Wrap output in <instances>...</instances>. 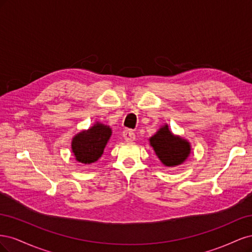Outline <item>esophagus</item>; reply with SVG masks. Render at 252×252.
<instances>
[{"label":"esophagus","mask_w":252,"mask_h":252,"mask_svg":"<svg viewBox=\"0 0 252 252\" xmlns=\"http://www.w3.org/2000/svg\"><path fill=\"white\" fill-rule=\"evenodd\" d=\"M123 138L126 142H132L135 139V133L130 129H126L123 131Z\"/></svg>","instance_id":"1"}]
</instances>
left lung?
Instances as JSON below:
<instances>
[{
    "instance_id": "8db88e82",
    "label": "left lung",
    "mask_w": 252,
    "mask_h": 252,
    "mask_svg": "<svg viewBox=\"0 0 252 252\" xmlns=\"http://www.w3.org/2000/svg\"><path fill=\"white\" fill-rule=\"evenodd\" d=\"M150 144L165 166L180 165L190 154L189 143L179 136H174L167 125L151 136Z\"/></svg>"
}]
</instances>
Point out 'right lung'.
Returning <instances> with one entry per match:
<instances>
[{
    "label": "right lung",
    "instance_id": "obj_1",
    "mask_svg": "<svg viewBox=\"0 0 252 252\" xmlns=\"http://www.w3.org/2000/svg\"><path fill=\"white\" fill-rule=\"evenodd\" d=\"M111 135V129L103 124L96 123L87 131H82L72 140V152L77 161L90 164L101 158L104 148Z\"/></svg>",
    "mask_w": 252,
    "mask_h": 252
}]
</instances>
